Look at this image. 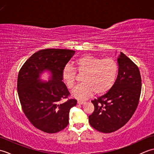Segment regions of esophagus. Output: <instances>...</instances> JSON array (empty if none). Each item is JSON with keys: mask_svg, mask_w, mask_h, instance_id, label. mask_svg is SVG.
Segmentation results:
<instances>
[{"mask_svg": "<svg viewBox=\"0 0 154 154\" xmlns=\"http://www.w3.org/2000/svg\"><path fill=\"white\" fill-rule=\"evenodd\" d=\"M85 103V101H82V100H77V104H83Z\"/></svg>", "mask_w": 154, "mask_h": 154, "instance_id": "34e87169", "label": "esophagus"}]
</instances>
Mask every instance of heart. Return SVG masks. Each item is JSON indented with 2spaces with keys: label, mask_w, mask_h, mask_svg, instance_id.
<instances>
[{
  "label": "heart",
  "mask_w": 154,
  "mask_h": 154,
  "mask_svg": "<svg viewBox=\"0 0 154 154\" xmlns=\"http://www.w3.org/2000/svg\"><path fill=\"white\" fill-rule=\"evenodd\" d=\"M75 69L66 65L61 72V77L68 89L73 87L76 80V71L84 73L81 83L72 91V95L79 100H85L93 93L102 95L114 85L119 72V66L113 59H101L85 54L75 61Z\"/></svg>",
  "instance_id": "1"
}]
</instances>
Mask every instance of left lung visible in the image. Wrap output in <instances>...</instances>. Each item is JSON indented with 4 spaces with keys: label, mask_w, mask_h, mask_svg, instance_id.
<instances>
[{
    "label": "left lung",
    "mask_w": 154,
    "mask_h": 154,
    "mask_svg": "<svg viewBox=\"0 0 154 154\" xmlns=\"http://www.w3.org/2000/svg\"><path fill=\"white\" fill-rule=\"evenodd\" d=\"M118 76L110 91L91 102L94 110L89 116L91 126L110 133L128 122L139 103L142 80L138 67L122 52L117 59Z\"/></svg>",
    "instance_id": "8db88e82"
}]
</instances>
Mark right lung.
I'll return each mask as SVG.
<instances>
[{
	"instance_id": "add662e5",
	"label": "right lung",
	"mask_w": 154,
	"mask_h": 154,
	"mask_svg": "<svg viewBox=\"0 0 154 154\" xmlns=\"http://www.w3.org/2000/svg\"><path fill=\"white\" fill-rule=\"evenodd\" d=\"M75 51L66 49H45L34 54L19 71L17 91L23 112L36 128L53 134L68 125L71 108L77 100L68 99L61 72ZM44 71H49L51 79H40Z\"/></svg>"
}]
</instances>
